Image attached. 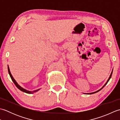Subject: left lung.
Segmentation results:
<instances>
[{
	"label": "left lung",
	"mask_w": 120,
	"mask_h": 120,
	"mask_svg": "<svg viewBox=\"0 0 120 120\" xmlns=\"http://www.w3.org/2000/svg\"><path fill=\"white\" fill-rule=\"evenodd\" d=\"M112 72H113V70H112V72H111V74H110V76H109V78H108V79L107 80V82H106V83L105 84V85H104V86H103L102 88H101V89H99V90H98V91H95V92H92V93H84V94H94V93H96V92H98L99 91H100L101 89H102L104 86H105L106 85H107V83H108V82L109 81V80H110V79L111 78V76H112Z\"/></svg>",
	"instance_id": "obj_1"
}]
</instances>
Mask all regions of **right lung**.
Listing matches in <instances>:
<instances>
[{
	"instance_id": "obj_1",
	"label": "right lung",
	"mask_w": 120,
	"mask_h": 120,
	"mask_svg": "<svg viewBox=\"0 0 120 120\" xmlns=\"http://www.w3.org/2000/svg\"><path fill=\"white\" fill-rule=\"evenodd\" d=\"M8 70L9 74V75H10V77H11V78L12 80L13 81V82H14V83L15 84V85L16 86V87H17L18 89H19V90H21V91H22V92H24L26 93L32 94V93H34V92H37V91H39V90H40V89H38V90H35L32 91H30L27 90H26V89H24L23 88H22V86H20L19 85V84L17 83V82H16V80H15L14 79V78L13 77V76H12L11 72H10V68H9V66H8Z\"/></svg>"
}]
</instances>
